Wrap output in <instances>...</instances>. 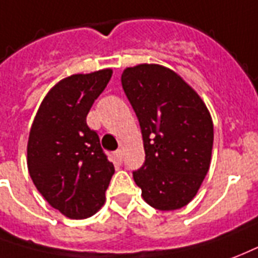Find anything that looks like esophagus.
Masks as SVG:
<instances>
[{"mask_svg": "<svg viewBox=\"0 0 258 258\" xmlns=\"http://www.w3.org/2000/svg\"><path fill=\"white\" fill-rule=\"evenodd\" d=\"M114 159H115L116 163H122V151L118 150V151L114 152Z\"/></svg>", "mask_w": 258, "mask_h": 258, "instance_id": "obj_1", "label": "esophagus"}]
</instances>
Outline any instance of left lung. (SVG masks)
Instances as JSON below:
<instances>
[{
    "label": "left lung",
    "instance_id": "obj_1",
    "mask_svg": "<svg viewBox=\"0 0 258 258\" xmlns=\"http://www.w3.org/2000/svg\"><path fill=\"white\" fill-rule=\"evenodd\" d=\"M122 88L136 112L146 161L133 172L143 199L176 210L198 192L210 166L213 121L199 95L173 70L139 64L123 70Z\"/></svg>",
    "mask_w": 258,
    "mask_h": 258
}]
</instances>
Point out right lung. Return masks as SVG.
<instances>
[{
  "instance_id": "obj_1",
  "label": "right lung",
  "mask_w": 258,
  "mask_h": 258,
  "mask_svg": "<svg viewBox=\"0 0 258 258\" xmlns=\"http://www.w3.org/2000/svg\"><path fill=\"white\" fill-rule=\"evenodd\" d=\"M112 70L74 74L45 96L30 129L27 168L39 194L69 219L90 217L104 205L115 172L86 115Z\"/></svg>"
}]
</instances>
